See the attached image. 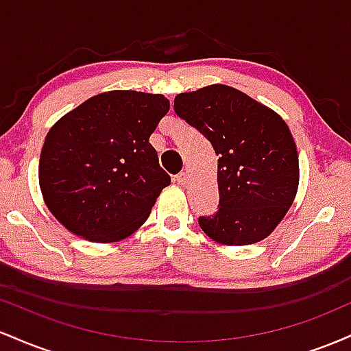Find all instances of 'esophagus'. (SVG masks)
Here are the masks:
<instances>
[{
    "instance_id": "obj_1",
    "label": "esophagus",
    "mask_w": 351,
    "mask_h": 351,
    "mask_svg": "<svg viewBox=\"0 0 351 351\" xmlns=\"http://www.w3.org/2000/svg\"><path fill=\"white\" fill-rule=\"evenodd\" d=\"M186 175H184V173H180V175H176L175 176V181L178 184H181V186H184V184H186Z\"/></svg>"
}]
</instances>
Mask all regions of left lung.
Returning <instances> with one entry per match:
<instances>
[{
	"label": "left lung",
	"instance_id": "1",
	"mask_svg": "<svg viewBox=\"0 0 351 351\" xmlns=\"http://www.w3.org/2000/svg\"><path fill=\"white\" fill-rule=\"evenodd\" d=\"M175 112L206 136L217 155L219 209L198 219L204 234L224 245L265 239L299 188V155L287 123L224 84L178 94Z\"/></svg>",
	"mask_w": 351,
	"mask_h": 351
}]
</instances>
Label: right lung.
I'll return each mask as SVG.
<instances>
[{
	"label": "right lung",
	"mask_w": 351,
	"mask_h": 351,
	"mask_svg": "<svg viewBox=\"0 0 351 351\" xmlns=\"http://www.w3.org/2000/svg\"><path fill=\"white\" fill-rule=\"evenodd\" d=\"M168 110L162 94L110 90L52 125L39 158V188L67 231L90 243H117L148 219L170 184L148 142Z\"/></svg>",
	"instance_id": "add662e5"
}]
</instances>
